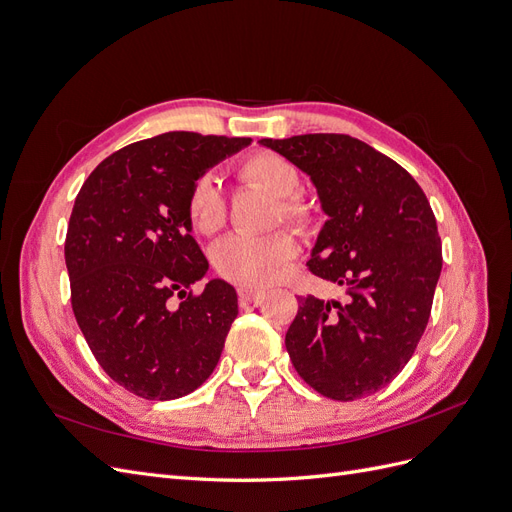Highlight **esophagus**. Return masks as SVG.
Returning <instances> with one entry per match:
<instances>
[{
	"label": "esophagus",
	"mask_w": 512,
	"mask_h": 512,
	"mask_svg": "<svg viewBox=\"0 0 512 512\" xmlns=\"http://www.w3.org/2000/svg\"><path fill=\"white\" fill-rule=\"evenodd\" d=\"M262 297H265V290L239 288V301H241V303H258Z\"/></svg>",
	"instance_id": "34e87169"
}]
</instances>
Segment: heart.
Returning <instances> with one entry per match:
<instances>
[{"label":"heart","instance_id":"obj_1","mask_svg":"<svg viewBox=\"0 0 512 512\" xmlns=\"http://www.w3.org/2000/svg\"><path fill=\"white\" fill-rule=\"evenodd\" d=\"M239 177L277 198V220L282 218L294 228H307L312 222V211L299 196H294L301 185L299 168L280 153H252L239 164ZM188 215L200 235H213L224 226L226 200L220 181L213 175H203L194 183L188 198ZM294 252L297 245L288 232H271L265 237L230 235L215 243L211 262L224 280L243 288H258L273 282Z\"/></svg>","mask_w":512,"mask_h":512}]
</instances>
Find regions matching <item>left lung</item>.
I'll use <instances>...</instances> for the list:
<instances>
[{
    "label": "left lung",
    "instance_id": "left-lung-1",
    "mask_svg": "<svg viewBox=\"0 0 512 512\" xmlns=\"http://www.w3.org/2000/svg\"><path fill=\"white\" fill-rule=\"evenodd\" d=\"M314 183L327 215L307 267L348 301L299 299L286 333L297 374L324 397L384 389L416 350L442 271L438 226L408 170L348 134L262 138Z\"/></svg>",
    "mask_w": 512,
    "mask_h": 512
}]
</instances>
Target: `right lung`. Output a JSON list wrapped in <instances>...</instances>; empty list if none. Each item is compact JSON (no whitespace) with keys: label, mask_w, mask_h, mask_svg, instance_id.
<instances>
[{"label":"right lung","mask_w":512,"mask_h":512,"mask_svg":"<svg viewBox=\"0 0 512 512\" xmlns=\"http://www.w3.org/2000/svg\"><path fill=\"white\" fill-rule=\"evenodd\" d=\"M250 143L153 136L100 162L74 200L66 235L74 316L100 367L138 397L188 395L220 361L237 292L224 280L198 297L188 292L209 271L188 198L209 168Z\"/></svg>","instance_id":"1"}]
</instances>
